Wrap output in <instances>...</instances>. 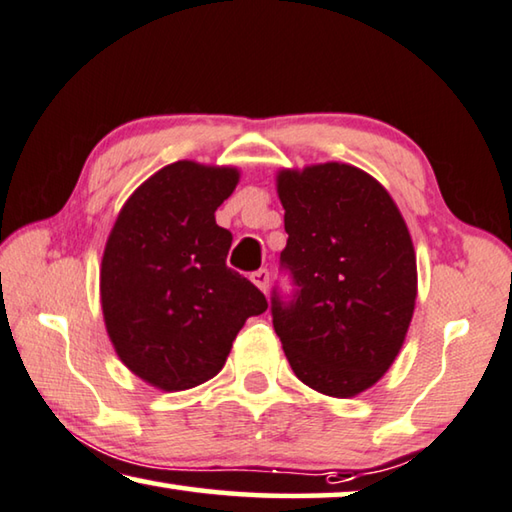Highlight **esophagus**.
Masks as SVG:
<instances>
[{
	"mask_svg": "<svg viewBox=\"0 0 512 512\" xmlns=\"http://www.w3.org/2000/svg\"><path fill=\"white\" fill-rule=\"evenodd\" d=\"M251 281H254L256 288L267 292V285H270V272H267L265 267H261V270H256L254 274H251Z\"/></svg>",
	"mask_w": 512,
	"mask_h": 512,
	"instance_id": "obj_1",
	"label": "esophagus"
}]
</instances>
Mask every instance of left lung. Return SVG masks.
<instances>
[{"mask_svg":"<svg viewBox=\"0 0 512 512\" xmlns=\"http://www.w3.org/2000/svg\"><path fill=\"white\" fill-rule=\"evenodd\" d=\"M288 245L281 267L297 290L272 292V321L297 378L333 398L373 387L400 353L416 306V254L384 186L328 161L281 170Z\"/></svg>","mask_w":512,"mask_h":512,"instance_id":"1","label":"left lung"}]
</instances>
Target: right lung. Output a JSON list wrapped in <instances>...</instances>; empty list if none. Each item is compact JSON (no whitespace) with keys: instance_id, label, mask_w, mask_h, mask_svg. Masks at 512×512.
<instances>
[{"instance_id":"add662e5","label":"right lung","mask_w":512,"mask_h":512,"mask_svg":"<svg viewBox=\"0 0 512 512\" xmlns=\"http://www.w3.org/2000/svg\"><path fill=\"white\" fill-rule=\"evenodd\" d=\"M227 166L175 161L116 218L101 263V306L116 355L141 380L184 391L218 375L265 294L227 267L231 231L215 211L238 184Z\"/></svg>"}]
</instances>
